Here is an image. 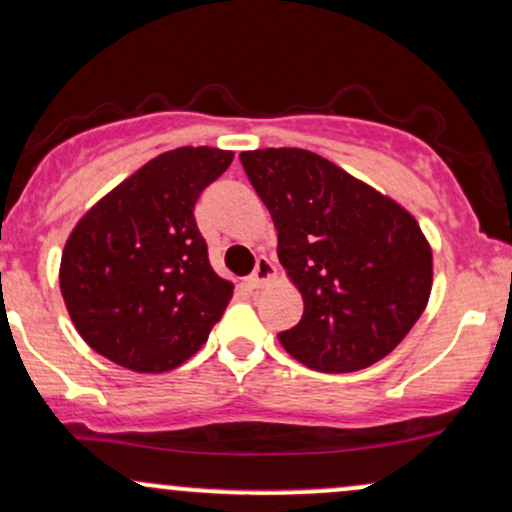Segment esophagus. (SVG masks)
Instances as JSON below:
<instances>
[{"mask_svg":"<svg viewBox=\"0 0 512 512\" xmlns=\"http://www.w3.org/2000/svg\"><path fill=\"white\" fill-rule=\"evenodd\" d=\"M274 274H277V269H274L272 262H269L267 257H260L255 265V272L247 277V284H250L252 289H260V286H265L269 279H274Z\"/></svg>","mask_w":512,"mask_h":512,"instance_id":"34e87169","label":"esophagus"}]
</instances>
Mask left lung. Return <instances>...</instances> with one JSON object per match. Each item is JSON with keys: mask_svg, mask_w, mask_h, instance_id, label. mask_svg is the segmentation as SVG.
Masks as SVG:
<instances>
[{"mask_svg": "<svg viewBox=\"0 0 512 512\" xmlns=\"http://www.w3.org/2000/svg\"><path fill=\"white\" fill-rule=\"evenodd\" d=\"M301 291L299 325L279 333L318 372H359L411 333L432 289V247L413 213L301 148L240 153Z\"/></svg>", "mask_w": 512, "mask_h": 512, "instance_id": "obj_1", "label": "left lung"}]
</instances>
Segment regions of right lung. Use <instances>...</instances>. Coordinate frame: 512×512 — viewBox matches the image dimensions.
<instances>
[{
  "label": "right lung",
  "mask_w": 512,
  "mask_h": 512,
  "mask_svg": "<svg viewBox=\"0 0 512 512\" xmlns=\"http://www.w3.org/2000/svg\"><path fill=\"white\" fill-rule=\"evenodd\" d=\"M230 150L153 157L72 228L60 291L82 340L140 374L177 369L201 350L233 299L196 228L199 194L228 170Z\"/></svg>",
  "instance_id": "right-lung-1"
}]
</instances>
